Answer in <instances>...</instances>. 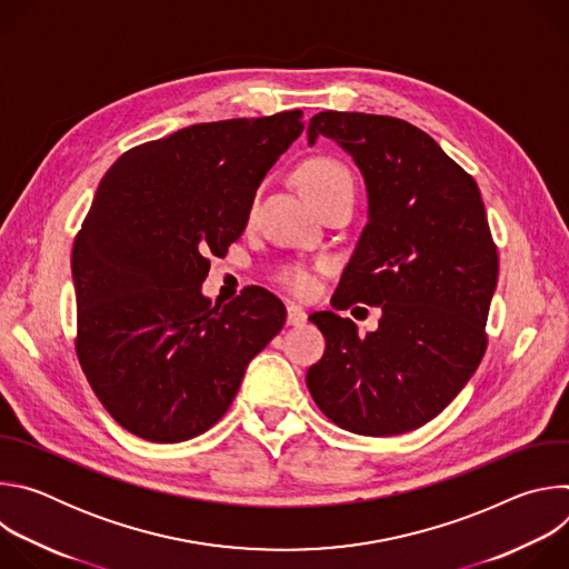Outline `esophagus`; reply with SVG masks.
<instances>
[{"label": "esophagus", "instance_id": "obj_1", "mask_svg": "<svg viewBox=\"0 0 569 569\" xmlns=\"http://www.w3.org/2000/svg\"><path fill=\"white\" fill-rule=\"evenodd\" d=\"M286 310H288V323H290V327H301V323L308 319L306 310L301 306H297V303H288Z\"/></svg>", "mask_w": 569, "mask_h": 569}]
</instances>
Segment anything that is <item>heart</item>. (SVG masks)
<instances>
[{
  "instance_id": "heart-1",
  "label": "heart",
  "mask_w": 569,
  "mask_h": 569,
  "mask_svg": "<svg viewBox=\"0 0 569 569\" xmlns=\"http://www.w3.org/2000/svg\"><path fill=\"white\" fill-rule=\"evenodd\" d=\"M299 184H301L303 193L315 204L321 198H327L336 191H351L353 193V178H351L349 169L342 164V161H338L333 157H312V159H308L306 164L299 169ZM259 198H261V191H254L252 198H250V204H248V218L257 216ZM279 281L290 292H295L299 297H308L317 288L315 270L308 268V266H301V263L286 266L279 272Z\"/></svg>"
}]
</instances>
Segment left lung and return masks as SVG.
Instances as JSON below:
<instances>
[{"mask_svg":"<svg viewBox=\"0 0 569 569\" xmlns=\"http://www.w3.org/2000/svg\"><path fill=\"white\" fill-rule=\"evenodd\" d=\"M317 137L353 157L369 200L333 308L360 301L382 315L373 333L358 336L349 317L312 312L327 351L306 385L317 408L349 432H410L446 408L483 358L498 286L486 209L477 182L408 121L327 110L308 123V143Z\"/></svg>","mask_w":569,"mask_h":569,"instance_id":"8db88e82","label":"left lung"}]
</instances>
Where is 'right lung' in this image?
<instances>
[{"mask_svg": "<svg viewBox=\"0 0 569 569\" xmlns=\"http://www.w3.org/2000/svg\"><path fill=\"white\" fill-rule=\"evenodd\" d=\"M303 112L196 123L123 152L76 233V353L128 432L180 443L222 419L286 306L252 286L218 308L209 259L248 224V204L301 134Z\"/></svg>", "mask_w": 569, "mask_h": 569, "instance_id": "add662e5", "label": "right lung"}]
</instances>
